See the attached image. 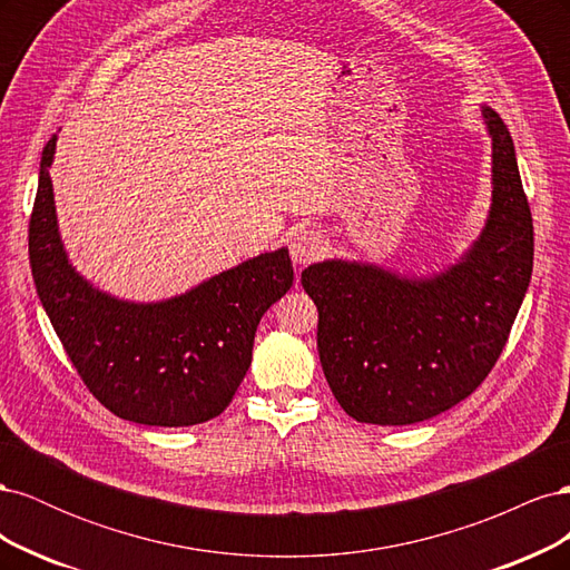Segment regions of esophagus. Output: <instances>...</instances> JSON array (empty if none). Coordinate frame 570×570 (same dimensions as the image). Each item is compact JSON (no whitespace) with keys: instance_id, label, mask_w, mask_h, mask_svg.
Segmentation results:
<instances>
[{"instance_id":"34e87169","label":"esophagus","mask_w":570,"mask_h":570,"mask_svg":"<svg viewBox=\"0 0 570 570\" xmlns=\"http://www.w3.org/2000/svg\"><path fill=\"white\" fill-rule=\"evenodd\" d=\"M321 252H323V237L316 230L304 228L289 237V256L292 262L299 266L314 262L316 256H321Z\"/></svg>"}]
</instances>
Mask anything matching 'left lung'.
Segmentation results:
<instances>
[{
    "label": "left lung",
    "mask_w": 570,
    "mask_h": 570,
    "mask_svg": "<svg viewBox=\"0 0 570 570\" xmlns=\"http://www.w3.org/2000/svg\"><path fill=\"white\" fill-rule=\"evenodd\" d=\"M492 137V204L459 262L425 278L327 258L302 271L318 308V356L358 423L409 425L456 406L502 354L532 275V216L504 120Z\"/></svg>",
    "instance_id": "obj_1"
}]
</instances>
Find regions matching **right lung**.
<instances>
[{
  "label": "right lung",
  "instance_id": "add662e5",
  "mask_svg": "<svg viewBox=\"0 0 570 570\" xmlns=\"http://www.w3.org/2000/svg\"><path fill=\"white\" fill-rule=\"evenodd\" d=\"M42 149L38 197L28 228L32 281L82 383L118 419L185 428L216 419L247 375L256 325L295 281L285 247L164 302L116 299L71 266L57 226Z\"/></svg>",
  "mask_w": 570,
  "mask_h": 570
}]
</instances>
